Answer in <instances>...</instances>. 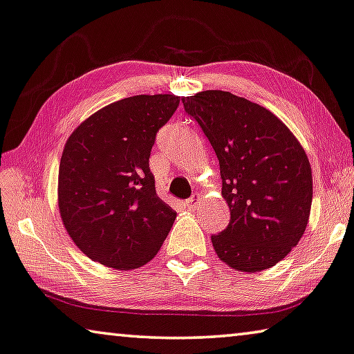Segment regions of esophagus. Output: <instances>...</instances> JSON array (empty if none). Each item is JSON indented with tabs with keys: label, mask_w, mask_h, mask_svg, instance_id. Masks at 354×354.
Masks as SVG:
<instances>
[{
	"label": "esophagus",
	"mask_w": 354,
	"mask_h": 354,
	"mask_svg": "<svg viewBox=\"0 0 354 354\" xmlns=\"http://www.w3.org/2000/svg\"><path fill=\"white\" fill-rule=\"evenodd\" d=\"M199 199H201L199 194H193L189 199L185 201V205H187V207L189 208V210H191V208H196V205H198Z\"/></svg>",
	"instance_id": "34e87169"
}]
</instances>
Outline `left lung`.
I'll use <instances>...</instances> for the list:
<instances>
[{"instance_id":"8db88e82","label":"left lung","mask_w":354,"mask_h":354,"mask_svg":"<svg viewBox=\"0 0 354 354\" xmlns=\"http://www.w3.org/2000/svg\"><path fill=\"white\" fill-rule=\"evenodd\" d=\"M219 160L229 225L212 235L230 268L257 273L298 245L309 221L312 171L293 133L268 109L224 91L182 98Z\"/></svg>"}]
</instances>
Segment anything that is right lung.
Listing matches in <instances>:
<instances>
[{
	"label": "right lung",
	"mask_w": 354,
	"mask_h": 354,
	"mask_svg": "<svg viewBox=\"0 0 354 354\" xmlns=\"http://www.w3.org/2000/svg\"><path fill=\"white\" fill-rule=\"evenodd\" d=\"M180 103L169 94L135 95L86 119L61 156L62 223L81 251L115 270L152 260L177 213L155 189L150 150Z\"/></svg>",
	"instance_id": "1"
}]
</instances>
